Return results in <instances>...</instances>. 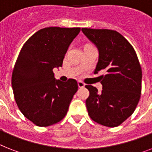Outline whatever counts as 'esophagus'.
Segmentation results:
<instances>
[{"label": "esophagus", "instance_id": "obj_1", "mask_svg": "<svg viewBox=\"0 0 152 152\" xmlns=\"http://www.w3.org/2000/svg\"><path fill=\"white\" fill-rule=\"evenodd\" d=\"M84 86H85L84 83H83L82 81H78V87H79V88H84Z\"/></svg>", "mask_w": 152, "mask_h": 152}]
</instances>
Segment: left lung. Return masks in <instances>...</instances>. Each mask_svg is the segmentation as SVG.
I'll use <instances>...</instances> for the list:
<instances>
[{"instance_id": "1", "label": "left lung", "mask_w": 152, "mask_h": 152, "mask_svg": "<svg viewBox=\"0 0 152 152\" xmlns=\"http://www.w3.org/2000/svg\"><path fill=\"white\" fill-rule=\"evenodd\" d=\"M96 45L99 53L95 73L105 70L102 76V92L86 85L90 95L86 100L88 115L107 127L122 124L133 113L141 94L142 70L132 45L120 33L108 29L82 28Z\"/></svg>"}]
</instances>
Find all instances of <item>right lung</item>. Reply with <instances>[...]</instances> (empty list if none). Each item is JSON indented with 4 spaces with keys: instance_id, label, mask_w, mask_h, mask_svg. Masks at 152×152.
Masks as SVG:
<instances>
[{
    "instance_id": "add662e5",
    "label": "right lung",
    "mask_w": 152,
    "mask_h": 152,
    "mask_svg": "<svg viewBox=\"0 0 152 152\" xmlns=\"http://www.w3.org/2000/svg\"><path fill=\"white\" fill-rule=\"evenodd\" d=\"M80 27H46L23 46L14 65L12 87L24 117L41 127L59 122L66 115L78 90L76 80H55L53 69L61 67L69 45Z\"/></svg>"
}]
</instances>
